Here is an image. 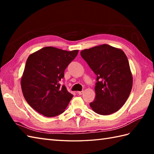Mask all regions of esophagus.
Returning <instances> with one entry per match:
<instances>
[{"instance_id": "1", "label": "esophagus", "mask_w": 154, "mask_h": 154, "mask_svg": "<svg viewBox=\"0 0 154 154\" xmlns=\"http://www.w3.org/2000/svg\"><path fill=\"white\" fill-rule=\"evenodd\" d=\"M83 93H84V91H78L77 92V93L79 94V95H81V94H83Z\"/></svg>"}]
</instances>
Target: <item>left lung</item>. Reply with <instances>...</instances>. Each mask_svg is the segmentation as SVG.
<instances>
[{
	"label": "left lung",
	"instance_id": "8db88e82",
	"mask_svg": "<svg viewBox=\"0 0 154 154\" xmlns=\"http://www.w3.org/2000/svg\"><path fill=\"white\" fill-rule=\"evenodd\" d=\"M81 55L97 75L96 97L90 106L101 115H109L122 107L131 92L132 75L124 52L108 44L85 49Z\"/></svg>",
	"mask_w": 154,
	"mask_h": 154
}]
</instances>
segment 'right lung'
<instances>
[{
  "instance_id": "1",
  "label": "right lung",
  "mask_w": 154,
  "mask_h": 154,
  "mask_svg": "<svg viewBox=\"0 0 154 154\" xmlns=\"http://www.w3.org/2000/svg\"><path fill=\"white\" fill-rule=\"evenodd\" d=\"M79 50L45 47L29 55L21 78L23 95L41 114L53 117L63 113L73 95L60 81Z\"/></svg>"
}]
</instances>
